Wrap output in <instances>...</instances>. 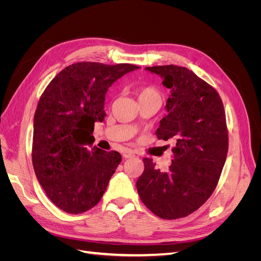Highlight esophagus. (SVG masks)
Instances as JSON below:
<instances>
[{
	"label": "esophagus",
	"instance_id": "esophagus-1",
	"mask_svg": "<svg viewBox=\"0 0 261 261\" xmlns=\"http://www.w3.org/2000/svg\"><path fill=\"white\" fill-rule=\"evenodd\" d=\"M135 155V153H134L132 150H125V151L123 152V156L125 158V159H128V158H132V156H134Z\"/></svg>",
	"mask_w": 261,
	"mask_h": 261
}]
</instances>
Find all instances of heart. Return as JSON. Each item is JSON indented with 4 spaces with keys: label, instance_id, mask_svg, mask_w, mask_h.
<instances>
[{
    "label": "heart",
    "instance_id": "b5f03b06",
    "mask_svg": "<svg viewBox=\"0 0 261 261\" xmlns=\"http://www.w3.org/2000/svg\"><path fill=\"white\" fill-rule=\"evenodd\" d=\"M145 98H158V99H160V93L152 86L144 87V88H141L138 91V99H145Z\"/></svg>",
    "mask_w": 261,
    "mask_h": 261
}]
</instances>
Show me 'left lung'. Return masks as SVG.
<instances>
[{"label": "left lung", "instance_id": "left-lung-1", "mask_svg": "<svg viewBox=\"0 0 261 261\" xmlns=\"http://www.w3.org/2000/svg\"><path fill=\"white\" fill-rule=\"evenodd\" d=\"M171 90L168 114L155 134L173 139V160L167 172L145 158L136 181L145 206L165 220L183 218L198 209L215 191L225 163L228 136L222 100L217 90L192 70L176 65L146 67Z\"/></svg>", "mask_w": 261, "mask_h": 261}]
</instances>
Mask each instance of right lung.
Here are the masks:
<instances>
[{
	"instance_id": "1",
	"label": "right lung",
	"mask_w": 261,
	"mask_h": 261,
	"mask_svg": "<svg viewBox=\"0 0 261 261\" xmlns=\"http://www.w3.org/2000/svg\"><path fill=\"white\" fill-rule=\"evenodd\" d=\"M139 67L81 62L55 76L38 102L34 118L33 164L49 199L78 215L100 201L122 160L117 151L92 148L94 123L106 117V93Z\"/></svg>"
}]
</instances>
